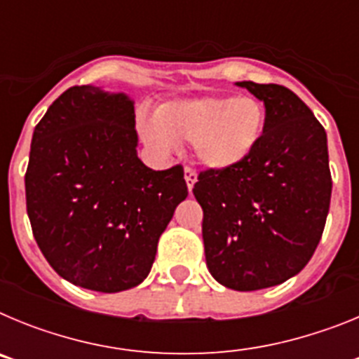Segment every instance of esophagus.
<instances>
[{
	"mask_svg": "<svg viewBox=\"0 0 359 359\" xmlns=\"http://www.w3.org/2000/svg\"><path fill=\"white\" fill-rule=\"evenodd\" d=\"M185 182H187V187H189V192H192L194 183L198 182V172H196L194 169H190V167H185Z\"/></svg>",
	"mask_w": 359,
	"mask_h": 359,
	"instance_id": "esophagus-1",
	"label": "esophagus"
}]
</instances>
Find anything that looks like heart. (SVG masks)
<instances>
[{
    "label": "heart",
    "instance_id": "obj_1",
    "mask_svg": "<svg viewBox=\"0 0 359 359\" xmlns=\"http://www.w3.org/2000/svg\"><path fill=\"white\" fill-rule=\"evenodd\" d=\"M266 128V109L253 97H203L172 100L156 118L142 122L145 144L170 151L190 142L196 160L207 169L226 170L252 156Z\"/></svg>",
    "mask_w": 359,
    "mask_h": 359
}]
</instances>
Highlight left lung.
<instances>
[{
	"instance_id": "left-lung-1",
	"label": "left lung",
	"mask_w": 359,
	"mask_h": 359,
	"mask_svg": "<svg viewBox=\"0 0 359 359\" xmlns=\"http://www.w3.org/2000/svg\"><path fill=\"white\" fill-rule=\"evenodd\" d=\"M264 102L266 128L248 160L203 170L194 196L212 277L236 291L277 286L304 269L331 203L327 135L313 111L278 84L237 82Z\"/></svg>"
}]
</instances>
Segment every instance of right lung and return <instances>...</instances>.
<instances>
[{"label":"right lung","mask_w":359,"mask_h":359,"mask_svg":"<svg viewBox=\"0 0 359 359\" xmlns=\"http://www.w3.org/2000/svg\"><path fill=\"white\" fill-rule=\"evenodd\" d=\"M136 145L135 102L95 86L66 90L34 129L28 219L44 259L75 286L118 293L144 282L189 196L182 165L149 169Z\"/></svg>","instance_id":"1"}]
</instances>
